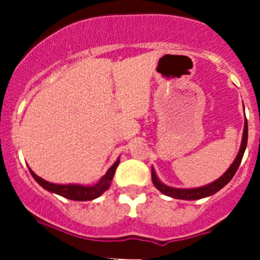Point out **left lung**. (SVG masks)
Listing matches in <instances>:
<instances>
[{
  "mask_svg": "<svg viewBox=\"0 0 260 260\" xmlns=\"http://www.w3.org/2000/svg\"><path fill=\"white\" fill-rule=\"evenodd\" d=\"M246 143H248V122L244 123V132H243V140H242V146H240L239 153H238L237 158L234 159L232 165H230L229 169L226 170L224 175L221 177H219L217 180H215L214 182L209 183V185L201 186V187L196 188H175L170 187V186L165 185L161 181L158 180V177L156 176V172L152 169V182H153L154 187L157 190L161 191L165 195L170 196V198L174 199H180V200H199V199L208 198V196L214 195L215 192H217L219 190H221L226 183H229V181L234 177L235 172H237L238 167H239L240 162H242L244 152H245Z\"/></svg>",
  "mask_w": 260,
  "mask_h": 260,
  "instance_id": "1",
  "label": "left lung"
}]
</instances>
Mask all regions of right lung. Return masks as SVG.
I'll return each mask as SVG.
<instances>
[{"label": "right lung", "instance_id": "right-lung-1", "mask_svg": "<svg viewBox=\"0 0 260 260\" xmlns=\"http://www.w3.org/2000/svg\"><path fill=\"white\" fill-rule=\"evenodd\" d=\"M118 165H119V159L114 162L113 166L107 171V174L99 180L98 183L93 186H83V185H57V183H51L49 181H45L41 177H39L35 172L31 169L30 172L32 175V177L35 179L36 182L40 186H43L45 190L50 191V192L57 193V195L62 196V198H67L69 200H75V201H88V200H94V199L99 198L104 191H107L111 186L112 180H113L114 172L117 170Z\"/></svg>", "mask_w": 260, "mask_h": 260}]
</instances>
